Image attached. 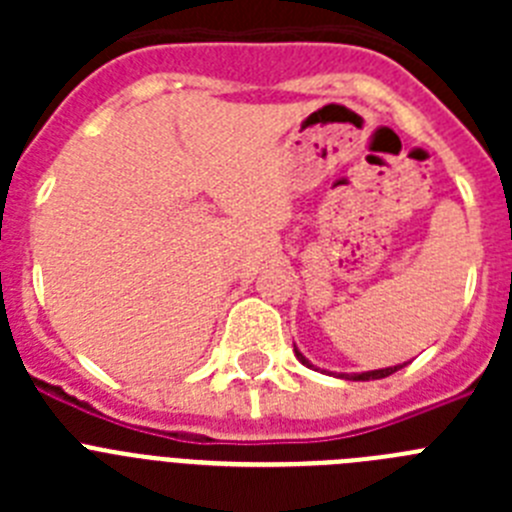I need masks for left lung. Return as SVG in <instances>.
<instances>
[{
	"instance_id": "obj_1",
	"label": "left lung",
	"mask_w": 512,
	"mask_h": 512,
	"mask_svg": "<svg viewBox=\"0 0 512 512\" xmlns=\"http://www.w3.org/2000/svg\"><path fill=\"white\" fill-rule=\"evenodd\" d=\"M295 354H297V359L302 361V364H307V366H312L310 361L305 359V356L300 354V351H297L295 348ZM405 366V364H402ZM402 366H390V369H377V372H364V374H341L343 379H356V382H366V379H382V377H390V374H395L397 369H402Z\"/></svg>"
}]
</instances>
